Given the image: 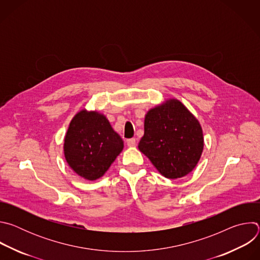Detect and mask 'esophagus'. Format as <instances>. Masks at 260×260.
Returning a JSON list of instances; mask_svg holds the SVG:
<instances>
[{"instance_id": "34e87169", "label": "esophagus", "mask_w": 260, "mask_h": 260, "mask_svg": "<svg viewBox=\"0 0 260 260\" xmlns=\"http://www.w3.org/2000/svg\"><path fill=\"white\" fill-rule=\"evenodd\" d=\"M126 145L128 147H134L136 145V140L133 138V139H127L126 140Z\"/></svg>"}]
</instances>
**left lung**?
Here are the masks:
<instances>
[{"label": "left lung", "mask_w": 260, "mask_h": 260, "mask_svg": "<svg viewBox=\"0 0 260 260\" xmlns=\"http://www.w3.org/2000/svg\"><path fill=\"white\" fill-rule=\"evenodd\" d=\"M138 147L162 176L177 179L198 165L204 148L203 131L186 107L169 100L148 111Z\"/></svg>", "instance_id": "8db88e82"}]
</instances>
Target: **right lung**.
<instances>
[{
    "label": "right lung",
    "instance_id": "obj_1",
    "mask_svg": "<svg viewBox=\"0 0 260 260\" xmlns=\"http://www.w3.org/2000/svg\"><path fill=\"white\" fill-rule=\"evenodd\" d=\"M123 149V141L98 112L80 111L68 128L63 151L73 171L87 180L101 178Z\"/></svg>",
    "mask_w": 260,
    "mask_h": 260
}]
</instances>
